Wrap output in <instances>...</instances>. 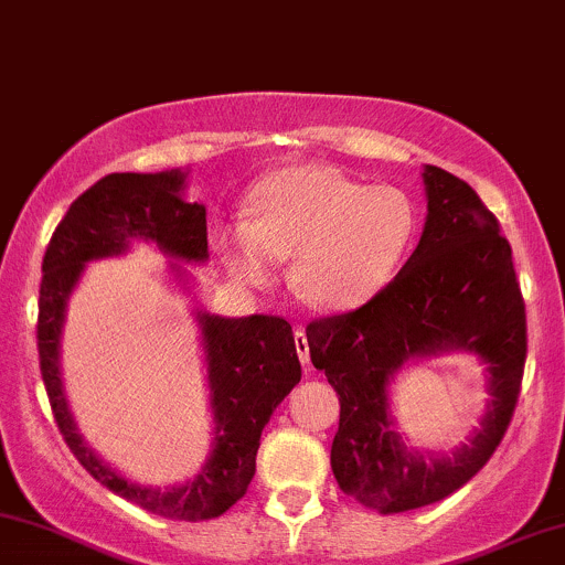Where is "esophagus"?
Wrapping results in <instances>:
<instances>
[{"instance_id": "34e87169", "label": "esophagus", "mask_w": 565, "mask_h": 565, "mask_svg": "<svg viewBox=\"0 0 565 565\" xmlns=\"http://www.w3.org/2000/svg\"><path fill=\"white\" fill-rule=\"evenodd\" d=\"M294 340H296V351H298V359H301V364H309V340H306V332L301 327L294 332Z\"/></svg>"}]
</instances>
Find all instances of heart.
Instances as JSON below:
<instances>
[{"label":"heart","mask_w":565,"mask_h":565,"mask_svg":"<svg viewBox=\"0 0 565 565\" xmlns=\"http://www.w3.org/2000/svg\"><path fill=\"white\" fill-rule=\"evenodd\" d=\"M419 233V206L395 185H364L322 164L271 172L248 199V222L220 233L235 275L269 280L294 259L290 282L322 311H353L395 280Z\"/></svg>","instance_id":"b5f03b06"}]
</instances>
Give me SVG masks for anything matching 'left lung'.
I'll list each match as a JSON object with an SVG mask.
<instances>
[{
	"label": "left lung",
	"mask_w": 565,
	"mask_h": 565,
	"mask_svg": "<svg viewBox=\"0 0 565 565\" xmlns=\"http://www.w3.org/2000/svg\"><path fill=\"white\" fill-rule=\"evenodd\" d=\"M427 222L395 280L361 309L306 327L311 364L340 395L332 475L380 513L437 503L463 487L503 440L526 361V309L511 243L466 180L424 167ZM469 350L491 372L483 427L452 457L408 451L386 414V382L411 358Z\"/></svg>",
	"instance_id": "left-lung-1"
}]
</instances>
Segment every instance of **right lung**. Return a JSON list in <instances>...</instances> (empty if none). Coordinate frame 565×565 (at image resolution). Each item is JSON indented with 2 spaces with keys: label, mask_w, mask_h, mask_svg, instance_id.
Listing matches in <instances>:
<instances>
[{
  "label": "right lung",
  "mask_w": 565,
  "mask_h": 565,
  "mask_svg": "<svg viewBox=\"0 0 565 565\" xmlns=\"http://www.w3.org/2000/svg\"><path fill=\"white\" fill-rule=\"evenodd\" d=\"M183 185L185 175L180 170L157 175L113 172L70 204L41 264L36 340L54 422L83 469L143 511L175 521H206L222 516L246 495L264 424L301 382L294 330L282 317L225 319L199 311L212 387L214 450L196 479L170 490L130 482L83 443L60 377L65 306L86 262L122 254L130 241L157 243L172 259H206V209L188 204L180 196Z\"/></svg>",
  "instance_id": "1"
}]
</instances>
